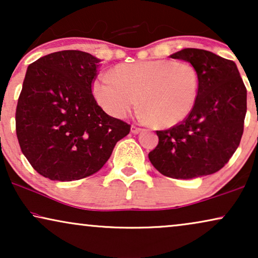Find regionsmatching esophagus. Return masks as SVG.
I'll return each instance as SVG.
<instances>
[{"instance_id": "34e87169", "label": "esophagus", "mask_w": 258, "mask_h": 258, "mask_svg": "<svg viewBox=\"0 0 258 258\" xmlns=\"http://www.w3.org/2000/svg\"><path fill=\"white\" fill-rule=\"evenodd\" d=\"M142 132V128L141 126H137V125H132V133L133 134H139Z\"/></svg>"}]
</instances>
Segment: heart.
Masks as SVG:
<instances>
[{
	"mask_svg": "<svg viewBox=\"0 0 258 258\" xmlns=\"http://www.w3.org/2000/svg\"><path fill=\"white\" fill-rule=\"evenodd\" d=\"M200 79L194 66L171 59L124 63L93 84L105 111L123 117L137 105L155 126L168 128L188 117L196 103Z\"/></svg>",
	"mask_w": 258,
	"mask_h": 258,
	"instance_id": "heart-1",
	"label": "heart"
}]
</instances>
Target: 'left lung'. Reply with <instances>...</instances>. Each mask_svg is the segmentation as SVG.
I'll return each mask as SVG.
<instances>
[{
	"mask_svg": "<svg viewBox=\"0 0 258 258\" xmlns=\"http://www.w3.org/2000/svg\"><path fill=\"white\" fill-rule=\"evenodd\" d=\"M189 62L200 79L196 103L188 117L157 130L149 160L162 175L189 179L217 172L239 146L246 112V88L234 61L203 49L170 55Z\"/></svg>",
	"mask_w": 258,
	"mask_h": 258,
	"instance_id": "left-lung-1",
	"label": "left lung"
}]
</instances>
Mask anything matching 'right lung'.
<instances>
[{
    "label": "right lung",
    "mask_w": 258,
    "mask_h": 258,
    "mask_svg": "<svg viewBox=\"0 0 258 258\" xmlns=\"http://www.w3.org/2000/svg\"><path fill=\"white\" fill-rule=\"evenodd\" d=\"M100 59L52 52L28 67L16 107L21 150L38 174L69 182L97 172L130 124L105 114L91 87Z\"/></svg>",
    "instance_id": "add662e5"
}]
</instances>
